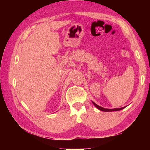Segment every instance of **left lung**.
I'll return each mask as SVG.
<instances>
[{"label": "left lung", "instance_id": "8db88e82", "mask_svg": "<svg viewBox=\"0 0 150 150\" xmlns=\"http://www.w3.org/2000/svg\"><path fill=\"white\" fill-rule=\"evenodd\" d=\"M93 105H95L96 108H97L98 110H100L101 111H104V112H112V111H118V110H122V109L124 108L125 107H122V108H112V109H109V108H103L101 107V106H98L96 105V104H95L94 102H93Z\"/></svg>", "mask_w": 150, "mask_h": 150}]
</instances>
